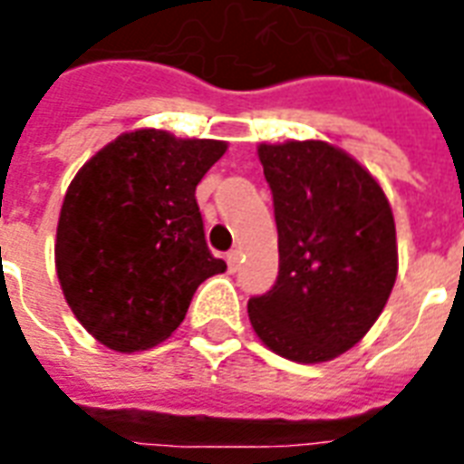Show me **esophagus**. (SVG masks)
<instances>
[{
    "instance_id": "esophagus-1",
    "label": "esophagus",
    "mask_w": 464,
    "mask_h": 464,
    "mask_svg": "<svg viewBox=\"0 0 464 464\" xmlns=\"http://www.w3.org/2000/svg\"><path fill=\"white\" fill-rule=\"evenodd\" d=\"M226 263H228V270L236 272L240 265V250H228L226 253Z\"/></svg>"
}]
</instances>
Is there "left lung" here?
<instances>
[{
  "instance_id": "8db88e82",
  "label": "left lung",
  "mask_w": 464,
  "mask_h": 464,
  "mask_svg": "<svg viewBox=\"0 0 464 464\" xmlns=\"http://www.w3.org/2000/svg\"><path fill=\"white\" fill-rule=\"evenodd\" d=\"M277 224L279 275L250 296L257 338L295 362H326L372 328L397 279V228L374 177L324 140L257 148Z\"/></svg>"
}]
</instances>
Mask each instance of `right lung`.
I'll return each instance as SVG.
<instances>
[{
	"mask_svg": "<svg viewBox=\"0 0 464 464\" xmlns=\"http://www.w3.org/2000/svg\"><path fill=\"white\" fill-rule=\"evenodd\" d=\"M224 153L221 140L130 130L70 182L55 267L77 321L106 348L136 353L165 341L201 282L226 270L194 197Z\"/></svg>",
	"mask_w": 464,
	"mask_h": 464,
	"instance_id": "add662e5",
	"label": "right lung"
}]
</instances>
